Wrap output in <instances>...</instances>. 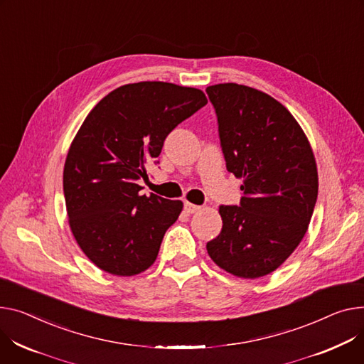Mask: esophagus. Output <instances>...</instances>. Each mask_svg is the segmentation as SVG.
<instances>
[{"label": "esophagus", "instance_id": "esophagus-1", "mask_svg": "<svg viewBox=\"0 0 364 364\" xmlns=\"http://www.w3.org/2000/svg\"><path fill=\"white\" fill-rule=\"evenodd\" d=\"M184 210H186L187 213H195V212L200 210V206L193 205V203H190V202H186V203H184Z\"/></svg>", "mask_w": 364, "mask_h": 364}]
</instances>
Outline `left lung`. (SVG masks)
<instances>
[{"mask_svg": "<svg viewBox=\"0 0 364 364\" xmlns=\"http://www.w3.org/2000/svg\"><path fill=\"white\" fill-rule=\"evenodd\" d=\"M227 169L243 178L240 206H220L223 230L210 259L240 278L274 272L303 240L318 199V168L296 118L268 93L237 85L206 87Z\"/></svg>", "mask_w": 364, "mask_h": 364, "instance_id": "left-lung-1", "label": "left lung"}]
</instances>
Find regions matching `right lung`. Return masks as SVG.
<instances>
[{
  "mask_svg": "<svg viewBox=\"0 0 364 364\" xmlns=\"http://www.w3.org/2000/svg\"><path fill=\"white\" fill-rule=\"evenodd\" d=\"M208 104L202 90L165 82L119 86L89 112L67 154L68 224L100 269L132 277L155 262L183 202L140 195L146 164L181 121Z\"/></svg>",
  "mask_w": 364,
  "mask_h": 364,
  "instance_id": "obj_1",
  "label": "right lung"
}]
</instances>
